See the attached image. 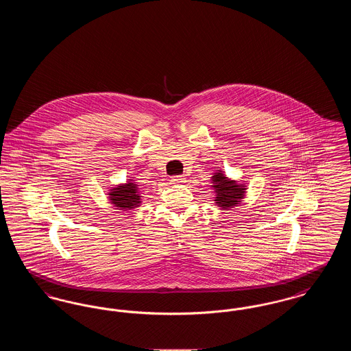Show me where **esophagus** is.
<instances>
[{
    "label": "esophagus",
    "mask_w": 351,
    "mask_h": 351,
    "mask_svg": "<svg viewBox=\"0 0 351 351\" xmlns=\"http://www.w3.org/2000/svg\"><path fill=\"white\" fill-rule=\"evenodd\" d=\"M171 182H172V184H183L185 182V178L184 176H173L171 179Z\"/></svg>",
    "instance_id": "1"
}]
</instances>
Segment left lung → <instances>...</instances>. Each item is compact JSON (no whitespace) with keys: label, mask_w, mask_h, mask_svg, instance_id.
Segmentation results:
<instances>
[{"label":"left lung","mask_w":351,"mask_h":351,"mask_svg":"<svg viewBox=\"0 0 351 351\" xmlns=\"http://www.w3.org/2000/svg\"><path fill=\"white\" fill-rule=\"evenodd\" d=\"M210 188L215 192V204L221 210H229L238 206L247 193L245 182H238L226 176L225 171L218 168L210 178Z\"/></svg>","instance_id":"obj_1"}]
</instances>
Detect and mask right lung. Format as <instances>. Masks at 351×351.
<instances>
[{"label": "right lung", "instance_id": "obj_1", "mask_svg": "<svg viewBox=\"0 0 351 351\" xmlns=\"http://www.w3.org/2000/svg\"><path fill=\"white\" fill-rule=\"evenodd\" d=\"M106 195L109 202L118 210H132L142 204V193L134 178H130L125 183L110 186Z\"/></svg>", "mask_w": 351, "mask_h": 351}]
</instances>
